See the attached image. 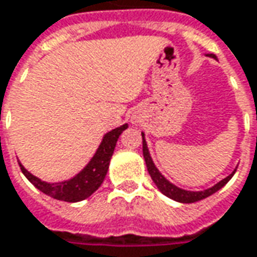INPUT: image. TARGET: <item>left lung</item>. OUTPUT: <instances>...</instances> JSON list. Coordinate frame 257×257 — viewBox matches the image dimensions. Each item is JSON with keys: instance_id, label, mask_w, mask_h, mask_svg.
Instances as JSON below:
<instances>
[{"instance_id": "1", "label": "left lung", "mask_w": 257, "mask_h": 257, "mask_svg": "<svg viewBox=\"0 0 257 257\" xmlns=\"http://www.w3.org/2000/svg\"><path fill=\"white\" fill-rule=\"evenodd\" d=\"M207 55H209V57H212V58H216V55L214 54H207ZM142 137H143V156H144V160H146V166H147V172H149V174H150V177L153 179V182L154 184L157 186V189L163 193L164 196L170 197V199L176 200V202L194 203V202H199V200H203V199H206V197L212 196L213 193H216L217 190H220L223 186L232 179V176L234 174V172H236V170H234V172H233L232 174H229L226 179H223V180H220L217 184H214L213 187H210V189H206V190H202V192L183 190V189H180V187H177V186H174L173 183L169 182V180L164 177L163 174L157 170V167L154 166L153 160H152V157H150V153H149L147 143H146V140H144V133H142Z\"/></svg>"}]
</instances>
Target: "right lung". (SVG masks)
<instances>
[{"mask_svg": "<svg viewBox=\"0 0 257 257\" xmlns=\"http://www.w3.org/2000/svg\"><path fill=\"white\" fill-rule=\"evenodd\" d=\"M127 127H128L127 124H123L105 134L103 137V142L98 146L97 152L94 154V157L90 160V163L70 180L60 183L43 182L28 170H25L24 166L20 163L21 172L24 173L25 177L33 183L40 192L45 193L47 196L57 199V200H63V202H81L87 197H90L104 182V177L108 170L110 159H111L114 149H115V143H117L120 134L123 133Z\"/></svg>", "mask_w": 257, "mask_h": 257, "instance_id": "obj_1", "label": "right lung"}]
</instances>
